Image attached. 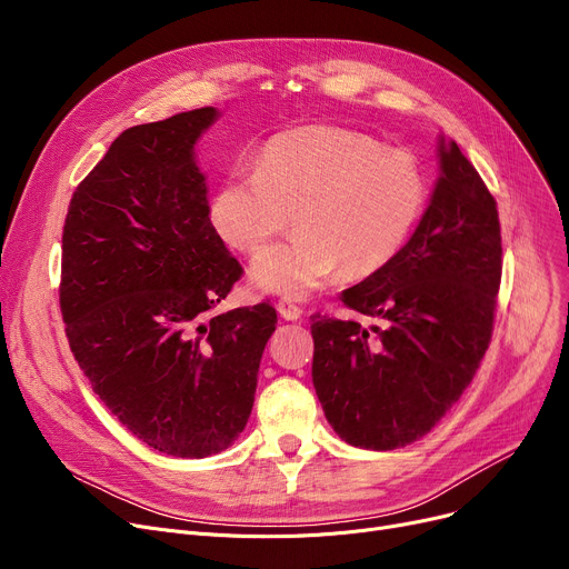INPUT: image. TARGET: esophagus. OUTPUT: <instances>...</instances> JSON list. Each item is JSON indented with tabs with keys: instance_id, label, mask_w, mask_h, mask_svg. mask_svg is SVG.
I'll return each instance as SVG.
<instances>
[{
	"instance_id": "1",
	"label": "esophagus",
	"mask_w": 569,
	"mask_h": 569,
	"mask_svg": "<svg viewBox=\"0 0 569 569\" xmlns=\"http://www.w3.org/2000/svg\"><path fill=\"white\" fill-rule=\"evenodd\" d=\"M277 311H279V316L286 318V320H300L302 313H305L300 307L292 305L290 300H279V302H277Z\"/></svg>"
}]
</instances>
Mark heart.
I'll return each instance as SVG.
<instances>
[{
    "label": "heart",
    "instance_id": "b5f03b06",
    "mask_svg": "<svg viewBox=\"0 0 569 569\" xmlns=\"http://www.w3.org/2000/svg\"><path fill=\"white\" fill-rule=\"evenodd\" d=\"M427 196L425 172L403 149H382L341 127H307L269 140L253 172H230L209 219L232 249L256 253L295 214L297 234L253 258L251 281L302 300L341 267L360 279L390 264L420 223Z\"/></svg>",
    "mask_w": 569,
    "mask_h": 569
}]
</instances>
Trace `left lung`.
Returning a JSON list of instances; mask_svg holds the SVG:
<instances>
[{
	"label": "left lung",
	"instance_id": "obj_1",
	"mask_svg": "<svg viewBox=\"0 0 569 569\" xmlns=\"http://www.w3.org/2000/svg\"><path fill=\"white\" fill-rule=\"evenodd\" d=\"M502 274L498 207L457 142L440 138V177L403 251L341 292L380 325L313 313V387L350 445L397 450L450 410L491 343Z\"/></svg>",
	"mask_w": 569,
	"mask_h": 569
}]
</instances>
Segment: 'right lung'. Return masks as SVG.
Instances as JSON below:
<instances>
[{
    "label": "right lung",
    "instance_id": "add662e5",
    "mask_svg": "<svg viewBox=\"0 0 569 569\" xmlns=\"http://www.w3.org/2000/svg\"><path fill=\"white\" fill-rule=\"evenodd\" d=\"M217 114L127 129L78 184L62 234L59 309L78 367L133 436L179 459L244 431L277 330L269 302L212 313L244 274L193 159Z\"/></svg>",
    "mask_w": 569,
    "mask_h": 569
}]
</instances>
